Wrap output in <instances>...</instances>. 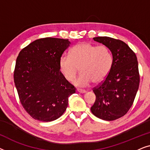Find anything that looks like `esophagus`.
<instances>
[{
  "instance_id": "1",
  "label": "esophagus",
  "mask_w": 150,
  "mask_h": 150,
  "mask_svg": "<svg viewBox=\"0 0 150 150\" xmlns=\"http://www.w3.org/2000/svg\"><path fill=\"white\" fill-rule=\"evenodd\" d=\"M77 91L79 92V93H86V91H85V89H79V88H78V89H77Z\"/></svg>"
}]
</instances>
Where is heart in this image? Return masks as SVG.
<instances>
[{"mask_svg": "<svg viewBox=\"0 0 150 150\" xmlns=\"http://www.w3.org/2000/svg\"><path fill=\"white\" fill-rule=\"evenodd\" d=\"M113 57L105 46L90 43L78 44L69 51V55H63L59 61V70L67 81H72L79 72L81 74L74 81L78 86H87L93 81L100 83L111 70Z\"/></svg>", "mask_w": 150, "mask_h": 150, "instance_id": "heart-1", "label": "heart"}]
</instances>
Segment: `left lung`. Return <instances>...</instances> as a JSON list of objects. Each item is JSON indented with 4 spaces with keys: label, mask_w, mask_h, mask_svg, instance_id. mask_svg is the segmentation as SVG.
I'll return each mask as SVG.
<instances>
[{
    "label": "left lung",
    "mask_w": 150,
    "mask_h": 150,
    "mask_svg": "<svg viewBox=\"0 0 150 150\" xmlns=\"http://www.w3.org/2000/svg\"><path fill=\"white\" fill-rule=\"evenodd\" d=\"M93 40L109 48L113 64L103 82L93 88L96 98L91 111L101 120L113 121L125 115L134 102L140 81L138 61L135 53L122 41L109 37Z\"/></svg>",
    "instance_id": "left-lung-1"
}]
</instances>
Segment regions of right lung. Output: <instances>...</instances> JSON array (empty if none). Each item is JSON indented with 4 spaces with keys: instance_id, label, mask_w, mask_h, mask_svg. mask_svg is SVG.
<instances>
[{
    "instance_id": "1",
    "label": "right lung",
    "mask_w": 150,
    "mask_h": 150,
    "mask_svg": "<svg viewBox=\"0 0 150 150\" xmlns=\"http://www.w3.org/2000/svg\"><path fill=\"white\" fill-rule=\"evenodd\" d=\"M68 40L46 38L20 51L14 83L24 110L35 120L52 122L62 115L76 88L63 77L59 61L69 46Z\"/></svg>"
}]
</instances>
